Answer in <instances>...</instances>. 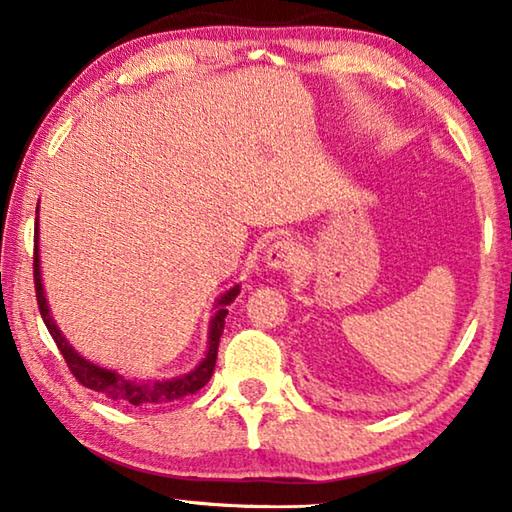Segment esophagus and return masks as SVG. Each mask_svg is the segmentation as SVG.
Wrapping results in <instances>:
<instances>
[{
	"label": "esophagus",
	"mask_w": 512,
	"mask_h": 512,
	"mask_svg": "<svg viewBox=\"0 0 512 512\" xmlns=\"http://www.w3.org/2000/svg\"><path fill=\"white\" fill-rule=\"evenodd\" d=\"M302 250L293 239H280L266 250V264L273 271H291L300 264Z\"/></svg>",
	"instance_id": "34e87169"
}]
</instances>
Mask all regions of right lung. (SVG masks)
Segmentation results:
<instances>
[{
  "mask_svg": "<svg viewBox=\"0 0 512 512\" xmlns=\"http://www.w3.org/2000/svg\"><path fill=\"white\" fill-rule=\"evenodd\" d=\"M38 214V210H36ZM33 282H36V298H38V309L40 316L45 320V325L49 329L51 339L56 341L60 354L67 363V368L72 370V375L76 377L81 386L90 388V391H97L99 395H106L110 400H121L135 406L142 404H162V402H173L180 400L185 395H194L196 391L210 381L214 366H216V352H219V341L223 334V325H225V316H228V305L232 300L239 296V284H235L230 291H225L223 296L216 300L214 305V316L210 320V336H207V352L203 361L198 366L187 372L183 377H173V379H162V381H133L126 379L124 375H119L115 370L101 368L97 363H92L88 359H83L79 352H76L72 345L67 343V339L60 334V329L56 327L54 318L49 314V305L45 298V289H42V277H40V248H38V216H36V237H33Z\"/></svg>",
  "mask_w": 512,
  "mask_h": 512,
  "instance_id": "add662e5",
  "label": "right lung"
}]
</instances>
